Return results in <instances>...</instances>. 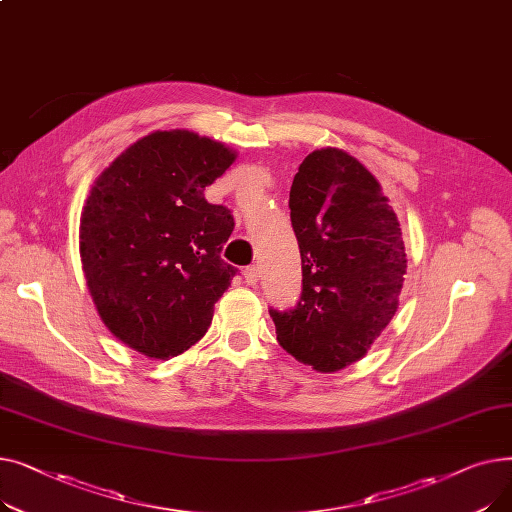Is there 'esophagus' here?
<instances>
[{"mask_svg": "<svg viewBox=\"0 0 512 512\" xmlns=\"http://www.w3.org/2000/svg\"><path fill=\"white\" fill-rule=\"evenodd\" d=\"M242 276H245V282H247V284L255 286V284H257V280H259V270H257L255 265H249L247 270H245V274H242Z\"/></svg>", "mask_w": 512, "mask_h": 512, "instance_id": "34e87169", "label": "esophagus"}]
</instances>
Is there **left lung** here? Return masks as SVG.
<instances>
[{"mask_svg":"<svg viewBox=\"0 0 512 512\" xmlns=\"http://www.w3.org/2000/svg\"><path fill=\"white\" fill-rule=\"evenodd\" d=\"M288 207L303 292L297 307L270 315L286 353L334 373L365 357L394 317L407 274L405 242L378 178L336 147L303 159Z\"/></svg>","mask_w":512,"mask_h":512,"instance_id":"8db88e82","label":"left lung"}]
</instances>
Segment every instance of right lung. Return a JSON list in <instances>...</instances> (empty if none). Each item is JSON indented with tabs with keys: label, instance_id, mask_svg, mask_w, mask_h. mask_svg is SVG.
I'll return each instance as SVG.
<instances>
[{
	"label": "right lung",
	"instance_id": "obj_1",
	"mask_svg": "<svg viewBox=\"0 0 512 512\" xmlns=\"http://www.w3.org/2000/svg\"><path fill=\"white\" fill-rule=\"evenodd\" d=\"M234 159L197 132L155 130L91 186L78 232L89 292L105 328L149 359L195 346L238 272L220 257L232 215L203 195Z\"/></svg>",
	"mask_w": 512,
	"mask_h": 512
}]
</instances>
